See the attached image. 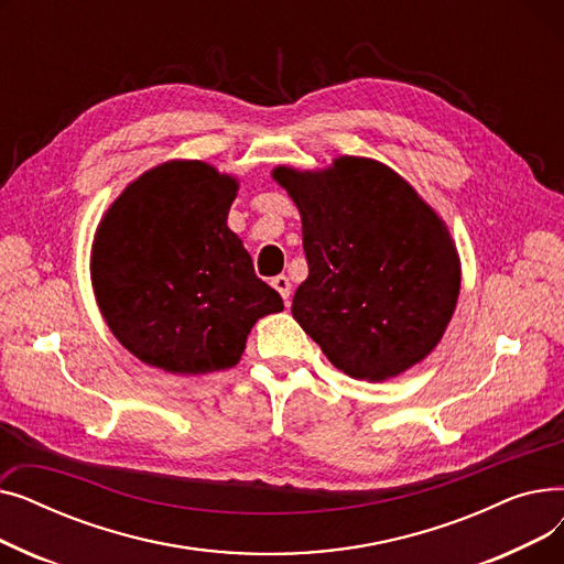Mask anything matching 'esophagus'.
Here are the masks:
<instances>
[{"label":"esophagus","instance_id":"esophagus-1","mask_svg":"<svg viewBox=\"0 0 564 564\" xmlns=\"http://www.w3.org/2000/svg\"><path fill=\"white\" fill-rule=\"evenodd\" d=\"M272 285L276 288V292L281 294L285 306H288V304H290V294H292V283H290V279H288V276H276V279H272Z\"/></svg>","mask_w":564,"mask_h":564}]
</instances>
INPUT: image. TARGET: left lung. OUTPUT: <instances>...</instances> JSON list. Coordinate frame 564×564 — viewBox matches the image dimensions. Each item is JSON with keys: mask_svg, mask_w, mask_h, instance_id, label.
<instances>
[{"mask_svg": "<svg viewBox=\"0 0 564 564\" xmlns=\"http://www.w3.org/2000/svg\"><path fill=\"white\" fill-rule=\"evenodd\" d=\"M302 215L308 279L292 315L354 379L383 381L423 361L455 313L462 272L443 219L402 175L368 158L276 166Z\"/></svg>", "mask_w": 564, "mask_h": 564, "instance_id": "1", "label": "left lung"}]
</instances>
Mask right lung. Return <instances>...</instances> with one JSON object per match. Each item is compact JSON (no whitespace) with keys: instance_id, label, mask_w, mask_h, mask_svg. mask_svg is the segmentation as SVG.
Segmentation results:
<instances>
[{"instance_id":"right-lung-1","label":"right lung","mask_w":564,"mask_h":564,"mask_svg":"<svg viewBox=\"0 0 564 564\" xmlns=\"http://www.w3.org/2000/svg\"><path fill=\"white\" fill-rule=\"evenodd\" d=\"M237 187L210 164L171 160L139 175L102 217L96 300L139 361L173 375L232 368L253 324L283 311L226 224Z\"/></svg>"}]
</instances>
